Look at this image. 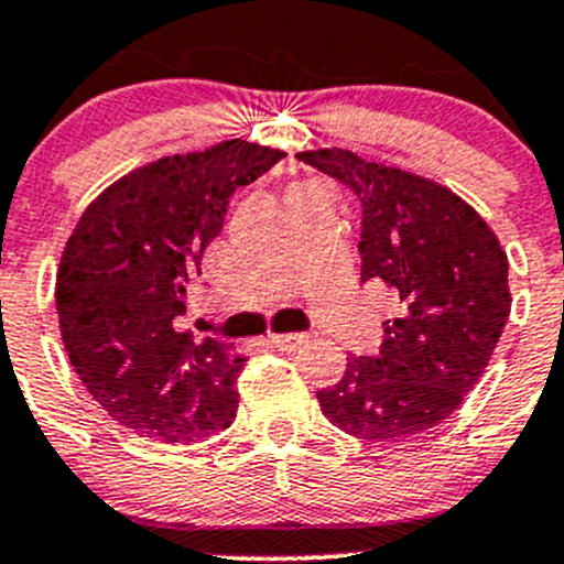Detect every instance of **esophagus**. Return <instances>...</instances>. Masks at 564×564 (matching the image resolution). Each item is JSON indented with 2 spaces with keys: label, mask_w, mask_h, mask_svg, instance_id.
<instances>
[{
  "label": "esophagus",
  "mask_w": 564,
  "mask_h": 564,
  "mask_svg": "<svg viewBox=\"0 0 564 564\" xmlns=\"http://www.w3.org/2000/svg\"><path fill=\"white\" fill-rule=\"evenodd\" d=\"M306 341H308L306 334H272L270 336V345L278 347V350H286V354L297 350V347L306 345Z\"/></svg>",
  "instance_id": "esophagus-1"
}]
</instances>
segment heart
<instances>
[{
	"instance_id": "heart-1",
	"label": "heart",
	"mask_w": 564,
	"mask_h": 564,
	"mask_svg": "<svg viewBox=\"0 0 564 564\" xmlns=\"http://www.w3.org/2000/svg\"><path fill=\"white\" fill-rule=\"evenodd\" d=\"M312 197H328L330 199L328 186L312 181V183H297V186L289 188V205L303 203V199H312Z\"/></svg>"
}]
</instances>
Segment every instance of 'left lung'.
Instances as JSON below:
<instances>
[{
  "label": "left lung",
  "instance_id": "8db88e82",
  "mask_svg": "<svg viewBox=\"0 0 564 564\" xmlns=\"http://www.w3.org/2000/svg\"><path fill=\"white\" fill-rule=\"evenodd\" d=\"M361 205V283H387L398 317L376 356L319 389L345 434L406 440L448 420L481 378L509 319V261L496 234L445 186L347 150L300 152Z\"/></svg>",
  "mask_w": 564,
  "mask_h": 564
}]
</instances>
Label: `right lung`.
Here are the masks:
<instances>
[{"label":"right lung","mask_w":564,"mask_h":564,"mask_svg":"<svg viewBox=\"0 0 564 564\" xmlns=\"http://www.w3.org/2000/svg\"><path fill=\"white\" fill-rule=\"evenodd\" d=\"M281 150L230 139L161 158L105 188L68 236L55 283L63 345L94 401L161 442H197L236 417L241 359L177 330L183 294L223 234L236 188Z\"/></svg>","instance_id":"right-lung-1"}]
</instances>
